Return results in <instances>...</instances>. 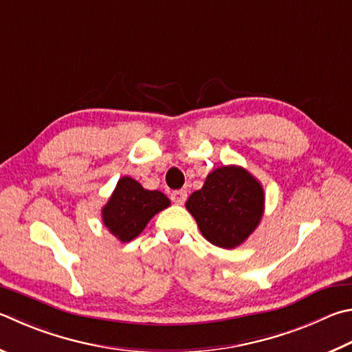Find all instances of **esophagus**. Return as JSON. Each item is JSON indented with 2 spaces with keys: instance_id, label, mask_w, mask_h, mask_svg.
<instances>
[{
  "instance_id": "1",
  "label": "esophagus",
  "mask_w": 352,
  "mask_h": 352,
  "mask_svg": "<svg viewBox=\"0 0 352 352\" xmlns=\"http://www.w3.org/2000/svg\"><path fill=\"white\" fill-rule=\"evenodd\" d=\"M186 198H188V190H184V189L174 190V192L170 194V200L175 204H183L184 201H186Z\"/></svg>"
}]
</instances>
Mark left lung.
I'll list each match as a JSON object with an SVG mask.
<instances>
[{"instance_id":"obj_1","label":"left lung","mask_w":352,"mask_h":352,"mask_svg":"<svg viewBox=\"0 0 352 352\" xmlns=\"http://www.w3.org/2000/svg\"><path fill=\"white\" fill-rule=\"evenodd\" d=\"M203 237L223 249L240 246L263 217L265 190L240 166H221L186 201Z\"/></svg>"}]
</instances>
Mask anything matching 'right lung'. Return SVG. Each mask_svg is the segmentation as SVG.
I'll list each match as a JSON object with an SVG mask.
<instances>
[{
  "label": "right lung",
  "instance_id": "obj_1",
  "mask_svg": "<svg viewBox=\"0 0 352 352\" xmlns=\"http://www.w3.org/2000/svg\"><path fill=\"white\" fill-rule=\"evenodd\" d=\"M169 204V198L160 190H148L133 178L121 177L101 209V217L109 232L127 243L138 237L152 217Z\"/></svg>",
  "mask_w": 352,
  "mask_h": 352
}]
</instances>
